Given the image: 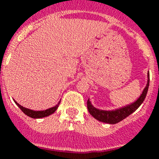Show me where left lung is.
Returning a JSON list of instances; mask_svg holds the SVG:
<instances>
[{
    "label": "left lung",
    "mask_w": 159,
    "mask_h": 159,
    "mask_svg": "<svg viewBox=\"0 0 159 159\" xmlns=\"http://www.w3.org/2000/svg\"><path fill=\"white\" fill-rule=\"evenodd\" d=\"M148 84L146 88H144L143 92L140 96L138 100L135 102L128 105L127 107H124L123 108L117 109L115 111H102L99 109L95 108L91 104L90 101L88 100V109L90 114L93 116L94 118L98 120L102 123H109V124H115V123H119L120 121H122L129 115L132 114L133 112H135L137 109L139 108L140 105L143 102L144 99L146 98L148 90V86H149V74L148 76Z\"/></svg>",
    "instance_id": "8db88e82"
}]
</instances>
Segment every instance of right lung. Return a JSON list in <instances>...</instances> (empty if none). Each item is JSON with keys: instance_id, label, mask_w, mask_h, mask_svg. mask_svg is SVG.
<instances>
[{"instance_id": "right-lung-1", "label": "right lung", "mask_w": 159, "mask_h": 159, "mask_svg": "<svg viewBox=\"0 0 159 159\" xmlns=\"http://www.w3.org/2000/svg\"><path fill=\"white\" fill-rule=\"evenodd\" d=\"M15 102L25 114L27 115L28 117H32V118H41V117H47L49 115L52 114L53 112H56V110L57 109L58 106H59V103H60V102H59L57 105H56L55 107H51L49 109H47L45 111H33V110H30V109L23 107L20 106V104H18L16 102Z\"/></svg>"}]
</instances>
